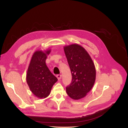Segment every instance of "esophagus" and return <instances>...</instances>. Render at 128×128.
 I'll list each match as a JSON object with an SVG mask.
<instances>
[{"mask_svg":"<svg viewBox=\"0 0 128 128\" xmlns=\"http://www.w3.org/2000/svg\"><path fill=\"white\" fill-rule=\"evenodd\" d=\"M56 77H57V78H58V80H60L61 78V77H62V75H58L56 76Z\"/></svg>","mask_w":128,"mask_h":128,"instance_id":"esophagus-1","label":"esophagus"}]
</instances>
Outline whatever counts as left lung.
<instances>
[{
    "label": "left lung",
    "instance_id": "obj_1",
    "mask_svg": "<svg viewBox=\"0 0 128 128\" xmlns=\"http://www.w3.org/2000/svg\"><path fill=\"white\" fill-rule=\"evenodd\" d=\"M70 69L72 83L66 88L68 95L74 100L85 97L94 86L96 70L90 56L82 46L72 44L64 46Z\"/></svg>",
    "mask_w": 128,
    "mask_h": 128
}]
</instances>
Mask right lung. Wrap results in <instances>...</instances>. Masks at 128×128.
<instances>
[{"mask_svg": "<svg viewBox=\"0 0 128 128\" xmlns=\"http://www.w3.org/2000/svg\"><path fill=\"white\" fill-rule=\"evenodd\" d=\"M51 50L34 52L27 70L26 81L34 96L44 99L50 95L53 85L58 80L46 64V60Z\"/></svg>", "mask_w": 128, "mask_h": 128, "instance_id": "add662e5", "label": "right lung"}]
</instances>
